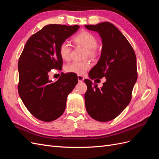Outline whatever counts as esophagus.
Returning <instances> with one entry per match:
<instances>
[{
  "label": "esophagus",
  "instance_id": "obj_1",
  "mask_svg": "<svg viewBox=\"0 0 159 159\" xmlns=\"http://www.w3.org/2000/svg\"><path fill=\"white\" fill-rule=\"evenodd\" d=\"M78 81H83L84 80V78L82 76V75H78Z\"/></svg>",
  "mask_w": 159,
  "mask_h": 159
}]
</instances>
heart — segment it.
Segmentation results:
<instances>
[{
	"mask_svg": "<svg viewBox=\"0 0 159 159\" xmlns=\"http://www.w3.org/2000/svg\"><path fill=\"white\" fill-rule=\"evenodd\" d=\"M74 43L76 45L81 46L85 48V56L94 57L98 54L97 46L98 40L93 34L88 31H81L77 34L72 38ZM71 46L66 41L62 42L58 48L59 54L61 58L68 61L70 59L71 54ZM91 66V62L88 60L74 61L66 66V71L68 73H73L78 75H84Z\"/></svg>",
	"mask_w": 159,
	"mask_h": 159,
	"instance_id": "obj_1",
	"label": "heart"
}]
</instances>
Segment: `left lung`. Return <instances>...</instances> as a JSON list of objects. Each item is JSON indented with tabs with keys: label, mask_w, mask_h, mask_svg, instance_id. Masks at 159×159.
<instances>
[{
	"label": "left lung",
	"mask_w": 159,
	"mask_h": 159,
	"mask_svg": "<svg viewBox=\"0 0 159 159\" xmlns=\"http://www.w3.org/2000/svg\"><path fill=\"white\" fill-rule=\"evenodd\" d=\"M85 27L98 32L103 44L100 59L90 70L89 78H106L100 89L91 80H84L88 86L85 108L96 121L106 122L116 118L131 102L137 80L136 55L125 36L113 24L105 22Z\"/></svg>",
	"instance_id": "1"
}]
</instances>
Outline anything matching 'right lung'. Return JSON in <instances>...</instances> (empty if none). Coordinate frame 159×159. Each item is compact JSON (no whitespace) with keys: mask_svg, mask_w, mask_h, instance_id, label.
<instances>
[{"mask_svg":"<svg viewBox=\"0 0 159 159\" xmlns=\"http://www.w3.org/2000/svg\"><path fill=\"white\" fill-rule=\"evenodd\" d=\"M79 28L47 25L29 38L19 57V95L30 113L42 121H54L63 114L67 97L78 84L75 74H61L54 82L48 74L53 69L61 70L59 46Z\"/></svg>","mask_w":159,"mask_h":159,"instance_id":"right-lung-1","label":"right lung"}]
</instances>
